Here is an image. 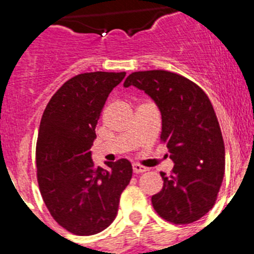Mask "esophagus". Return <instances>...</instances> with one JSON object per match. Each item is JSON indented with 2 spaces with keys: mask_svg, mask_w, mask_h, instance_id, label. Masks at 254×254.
Returning <instances> with one entry per match:
<instances>
[{
  "mask_svg": "<svg viewBox=\"0 0 254 254\" xmlns=\"http://www.w3.org/2000/svg\"><path fill=\"white\" fill-rule=\"evenodd\" d=\"M132 169H133V173H145L147 170V168L142 167V165H140L137 163H133L132 164Z\"/></svg>",
  "mask_w": 254,
  "mask_h": 254,
  "instance_id": "obj_1",
  "label": "esophagus"
}]
</instances>
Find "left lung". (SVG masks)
<instances>
[{
    "label": "left lung",
    "mask_w": 254,
    "mask_h": 254,
    "mask_svg": "<svg viewBox=\"0 0 254 254\" xmlns=\"http://www.w3.org/2000/svg\"><path fill=\"white\" fill-rule=\"evenodd\" d=\"M125 87L145 91L161 114V141L174 163L161 172L163 190L151 197L155 211L174 224L205 216L216 201L225 170V147L216 114L205 91L188 78L163 69L132 72Z\"/></svg>",
    "instance_id": "8db88e82"
}]
</instances>
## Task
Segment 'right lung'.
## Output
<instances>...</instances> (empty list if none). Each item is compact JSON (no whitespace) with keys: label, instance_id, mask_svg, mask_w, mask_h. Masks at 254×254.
<instances>
[{"label":"right lung","instance_id":"right-lung-1","mask_svg":"<svg viewBox=\"0 0 254 254\" xmlns=\"http://www.w3.org/2000/svg\"><path fill=\"white\" fill-rule=\"evenodd\" d=\"M126 72H89L69 78L52 96L40 121L37 176L53 219L77 235L103 232L117 216L132 178L127 159L94 165L91 146L103 107Z\"/></svg>","mask_w":254,"mask_h":254}]
</instances>
